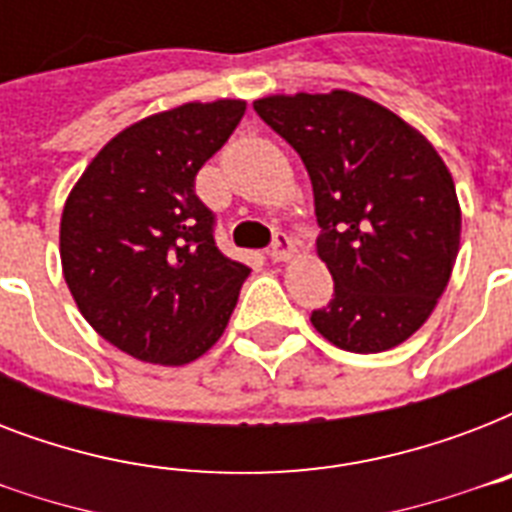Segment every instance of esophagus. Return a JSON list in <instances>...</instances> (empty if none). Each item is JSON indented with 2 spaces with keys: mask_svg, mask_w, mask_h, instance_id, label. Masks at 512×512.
<instances>
[{
  "mask_svg": "<svg viewBox=\"0 0 512 512\" xmlns=\"http://www.w3.org/2000/svg\"><path fill=\"white\" fill-rule=\"evenodd\" d=\"M292 252H295V241L289 239L284 231H276V236H273V244H271L273 263H284V260H289V257H292Z\"/></svg>",
  "mask_w": 512,
  "mask_h": 512,
  "instance_id": "1",
  "label": "esophagus"
}]
</instances>
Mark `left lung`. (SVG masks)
<instances>
[{
  "label": "left lung",
  "instance_id": "1",
  "mask_svg": "<svg viewBox=\"0 0 512 512\" xmlns=\"http://www.w3.org/2000/svg\"><path fill=\"white\" fill-rule=\"evenodd\" d=\"M255 111L303 159L335 297L311 313L350 353L401 345L428 321L460 252L452 172L425 135L348 90L268 95Z\"/></svg>",
  "mask_w": 512,
  "mask_h": 512
}]
</instances>
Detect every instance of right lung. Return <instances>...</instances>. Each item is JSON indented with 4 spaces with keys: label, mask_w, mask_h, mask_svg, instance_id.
Returning a JSON list of instances; mask_svg holds the SVG:
<instances>
[{
    "label": "right lung",
    "mask_w": 512,
    "mask_h": 512,
    "mask_svg": "<svg viewBox=\"0 0 512 512\" xmlns=\"http://www.w3.org/2000/svg\"><path fill=\"white\" fill-rule=\"evenodd\" d=\"M244 100L185 103L111 138L71 188L60 263L79 311L138 361L183 366L228 327L244 263L215 244L196 172L231 138Z\"/></svg>",
    "instance_id": "right-lung-1"
}]
</instances>
